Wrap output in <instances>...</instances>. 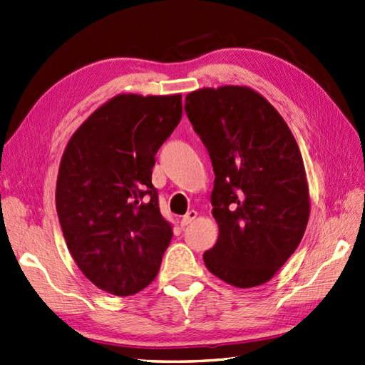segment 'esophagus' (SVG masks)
I'll return each mask as SVG.
<instances>
[{
    "mask_svg": "<svg viewBox=\"0 0 365 365\" xmlns=\"http://www.w3.org/2000/svg\"><path fill=\"white\" fill-rule=\"evenodd\" d=\"M197 215H199V214H197V211H188V212H186L185 215H183V218H182V220H180V225L185 227V226H188V225H191L194 220H195V218H197Z\"/></svg>",
    "mask_w": 365,
    "mask_h": 365,
    "instance_id": "obj_1",
    "label": "esophagus"
}]
</instances>
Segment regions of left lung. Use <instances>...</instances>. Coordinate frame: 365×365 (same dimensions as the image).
Segmentation results:
<instances>
[{
	"label": "left lung",
	"instance_id": "8db88e82",
	"mask_svg": "<svg viewBox=\"0 0 365 365\" xmlns=\"http://www.w3.org/2000/svg\"><path fill=\"white\" fill-rule=\"evenodd\" d=\"M185 111L214 166L218 238L203 254L234 287L262 286L295 252L310 215L303 158L283 116L251 87H203Z\"/></svg>",
	"mask_w": 365,
	"mask_h": 365
}]
</instances>
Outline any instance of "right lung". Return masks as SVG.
I'll list each match as a JSON object with an SVG mask.
<instances>
[{
  "instance_id": "obj_1",
  "label": "right lung",
  "mask_w": 365,
  "mask_h": 365,
  "mask_svg": "<svg viewBox=\"0 0 365 365\" xmlns=\"http://www.w3.org/2000/svg\"><path fill=\"white\" fill-rule=\"evenodd\" d=\"M182 119V95L122 93L73 133L56 180L68 251L93 284L128 297L159 272L173 225L151 183L155 153Z\"/></svg>"
}]
</instances>
